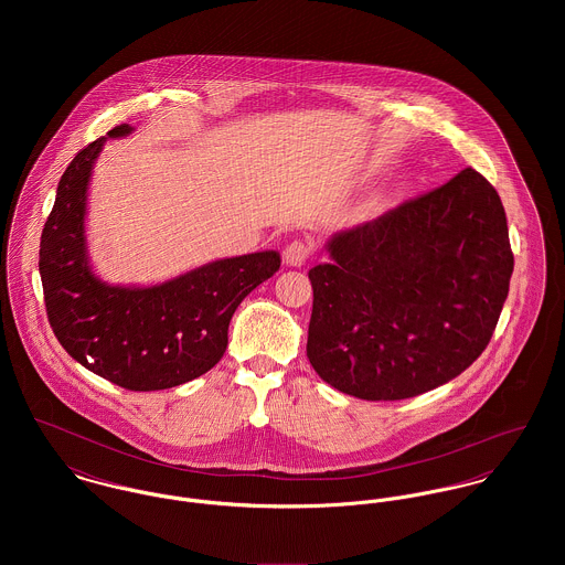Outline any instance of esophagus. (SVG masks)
I'll return each mask as SVG.
<instances>
[{
  "mask_svg": "<svg viewBox=\"0 0 565 565\" xmlns=\"http://www.w3.org/2000/svg\"><path fill=\"white\" fill-rule=\"evenodd\" d=\"M311 256V245L307 242H291L285 252H282V260L289 265V267H302Z\"/></svg>",
  "mask_w": 565,
  "mask_h": 565,
  "instance_id": "obj_1",
  "label": "esophagus"
}]
</instances>
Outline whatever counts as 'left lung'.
<instances>
[{
  "instance_id": "8db88e82",
  "label": "left lung",
  "mask_w": 565,
  "mask_h": 565,
  "mask_svg": "<svg viewBox=\"0 0 565 565\" xmlns=\"http://www.w3.org/2000/svg\"><path fill=\"white\" fill-rule=\"evenodd\" d=\"M307 356L330 387L404 401L468 370L509 294L502 202L472 167L326 243Z\"/></svg>"
}]
</instances>
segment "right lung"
Listing matches in <instances>:
<instances>
[{"mask_svg":"<svg viewBox=\"0 0 565 565\" xmlns=\"http://www.w3.org/2000/svg\"><path fill=\"white\" fill-rule=\"evenodd\" d=\"M88 143L65 169L39 252L47 320L61 345L93 374L132 392L189 383L224 356L228 323L243 298L280 267L276 249L220 258L161 285H108L86 247V193L106 139Z\"/></svg>","mask_w":565,"mask_h":565,"instance_id":"add662e5","label":"right lung"}]
</instances>
